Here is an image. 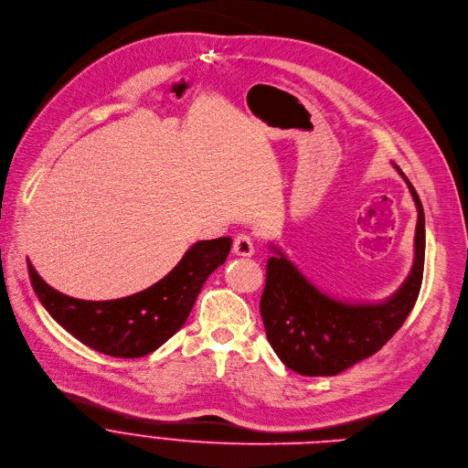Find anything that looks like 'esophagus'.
Returning <instances> with one entry per match:
<instances>
[{"label": "esophagus", "mask_w": 468, "mask_h": 468, "mask_svg": "<svg viewBox=\"0 0 468 468\" xmlns=\"http://www.w3.org/2000/svg\"><path fill=\"white\" fill-rule=\"evenodd\" d=\"M233 253L235 256H242V258H250L253 253V242H251V237L250 235H237L235 240H233Z\"/></svg>", "instance_id": "1"}]
</instances>
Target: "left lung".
Returning a JSON list of instances; mask_svg holds the SVG:
<instances>
[{"label": "left lung", "mask_w": 468, "mask_h": 468, "mask_svg": "<svg viewBox=\"0 0 468 468\" xmlns=\"http://www.w3.org/2000/svg\"><path fill=\"white\" fill-rule=\"evenodd\" d=\"M403 179L418 208L414 263L407 280L387 301H335L319 291L280 248L271 246L276 256L267 263L260 308L269 342L289 369L308 377L342 373L375 355L409 317L423 278L426 220L414 186L405 176Z\"/></svg>", "instance_id": "left-lung-1"}]
</instances>
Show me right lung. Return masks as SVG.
<instances>
[{
    "label": "right lung",
    "mask_w": 468,
    "mask_h": 468,
    "mask_svg": "<svg viewBox=\"0 0 468 468\" xmlns=\"http://www.w3.org/2000/svg\"><path fill=\"white\" fill-rule=\"evenodd\" d=\"M229 250V237L199 240L154 285L101 303L72 299L56 291L31 263L27 271L40 304L78 342L115 358H140L156 351L185 324L203 283L226 263Z\"/></svg>",
    "instance_id": "obj_1"
}]
</instances>
